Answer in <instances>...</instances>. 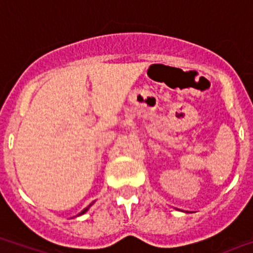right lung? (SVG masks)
<instances>
[{"instance_id": "obj_1", "label": "right lung", "mask_w": 253, "mask_h": 253, "mask_svg": "<svg viewBox=\"0 0 253 253\" xmlns=\"http://www.w3.org/2000/svg\"><path fill=\"white\" fill-rule=\"evenodd\" d=\"M90 206H91V205H90ZM90 206H87V207H86V208H84V210L81 211V212H80V213H79L78 216H81V214H84V213H85V212H86V211H87V210H89V208H90Z\"/></svg>"}]
</instances>
